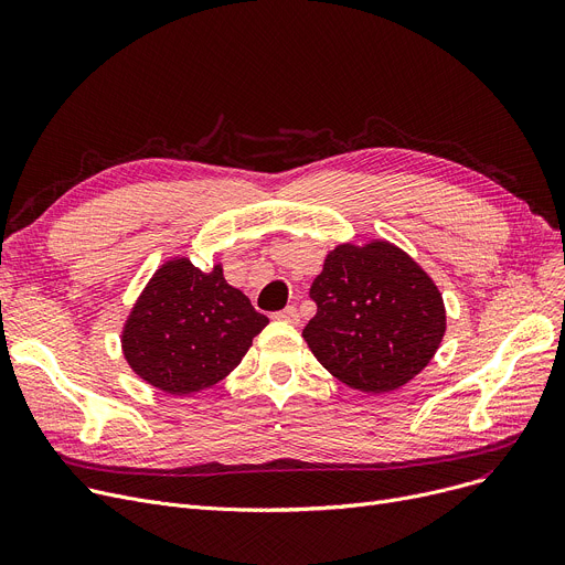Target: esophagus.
Instances as JSON below:
<instances>
[{
    "instance_id": "1",
    "label": "esophagus",
    "mask_w": 565,
    "mask_h": 565,
    "mask_svg": "<svg viewBox=\"0 0 565 565\" xmlns=\"http://www.w3.org/2000/svg\"><path fill=\"white\" fill-rule=\"evenodd\" d=\"M273 318L275 320H284V322H290V324H295V322H300V313H298V307H286V309H281V311H277V313H273Z\"/></svg>"
}]
</instances>
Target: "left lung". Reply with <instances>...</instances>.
Returning <instances> with one entry per match:
<instances>
[{"label": "left lung", "instance_id": "left-lung-1", "mask_svg": "<svg viewBox=\"0 0 565 565\" xmlns=\"http://www.w3.org/2000/svg\"><path fill=\"white\" fill-rule=\"evenodd\" d=\"M309 298L318 309L302 337L316 360L366 394L398 390L422 373L447 330L437 286L390 243L339 245Z\"/></svg>", "mask_w": 565, "mask_h": 565}]
</instances>
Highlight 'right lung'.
Returning <instances> with one entry per match:
<instances>
[{"instance_id":"obj_1","label":"right lung","mask_w":565,"mask_h":565,"mask_svg":"<svg viewBox=\"0 0 565 565\" xmlns=\"http://www.w3.org/2000/svg\"><path fill=\"white\" fill-rule=\"evenodd\" d=\"M247 295L228 286L222 267L201 273L188 258L164 263L141 292L126 330L132 371L164 394L213 387L233 371L265 328Z\"/></svg>"}]
</instances>
